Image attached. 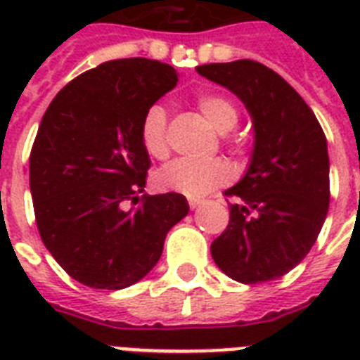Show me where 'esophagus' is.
Instances as JSON below:
<instances>
[{
    "label": "esophagus",
    "instance_id": "esophagus-1",
    "mask_svg": "<svg viewBox=\"0 0 360 360\" xmlns=\"http://www.w3.org/2000/svg\"><path fill=\"white\" fill-rule=\"evenodd\" d=\"M200 203H202V202H200V200H194V198H191V200H188V207L196 209L198 205H200Z\"/></svg>",
    "mask_w": 360,
    "mask_h": 360
}]
</instances>
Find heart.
Wrapping results in <instances>:
<instances>
[{
	"instance_id": "heart-1",
	"label": "heart",
	"mask_w": 360,
	"mask_h": 360,
	"mask_svg": "<svg viewBox=\"0 0 360 360\" xmlns=\"http://www.w3.org/2000/svg\"><path fill=\"white\" fill-rule=\"evenodd\" d=\"M196 108L219 132H230L239 123V112L230 98L219 93H200ZM140 140L151 158L162 160L168 157V114L162 104H151L143 112L140 123ZM231 179L230 166L220 160H174L155 175V183L160 191L177 192L186 198H202L214 188L226 185Z\"/></svg>"
}]
</instances>
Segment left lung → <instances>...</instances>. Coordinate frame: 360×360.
<instances>
[{"instance_id": "left-lung-1", "label": "left lung", "mask_w": 360, "mask_h": 360, "mask_svg": "<svg viewBox=\"0 0 360 360\" xmlns=\"http://www.w3.org/2000/svg\"><path fill=\"white\" fill-rule=\"evenodd\" d=\"M196 70L236 93L254 123L250 166L224 192L236 203L211 256L240 284L276 280L310 252L329 211L327 138L301 95L265 65L237 59Z\"/></svg>"}]
</instances>
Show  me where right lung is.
<instances>
[{
  "label": "right lung",
  "instance_id": "right-lung-1",
  "mask_svg": "<svg viewBox=\"0 0 360 360\" xmlns=\"http://www.w3.org/2000/svg\"><path fill=\"white\" fill-rule=\"evenodd\" d=\"M177 86V72L146 58L114 59L76 76L42 115L30 155L35 222L53 259L93 290L136 284L188 213L183 194H143L149 155L141 115Z\"/></svg>",
  "mask_w": 360,
  "mask_h": 360
}]
</instances>
